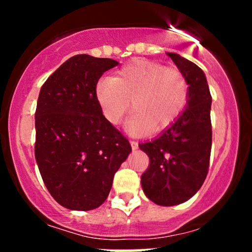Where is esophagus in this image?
<instances>
[{"label":"esophagus","mask_w":252,"mask_h":252,"mask_svg":"<svg viewBox=\"0 0 252 252\" xmlns=\"http://www.w3.org/2000/svg\"><path fill=\"white\" fill-rule=\"evenodd\" d=\"M130 144H131V148H132V150H136L137 149V142H135V141H131V142H130Z\"/></svg>","instance_id":"obj_1"}]
</instances>
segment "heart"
<instances>
[{"label":"heart","instance_id":"obj_1","mask_svg":"<svg viewBox=\"0 0 252 252\" xmlns=\"http://www.w3.org/2000/svg\"><path fill=\"white\" fill-rule=\"evenodd\" d=\"M96 94L111 124L122 122L131 102L135 112L126 123L128 130L156 134L168 128L186 108L189 84L176 68L137 59L123 66L115 78L100 80Z\"/></svg>","mask_w":252,"mask_h":252}]
</instances>
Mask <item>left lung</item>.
<instances>
[{"label": "left lung", "mask_w": 252, "mask_h": 252, "mask_svg": "<svg viewBox=\"0 0 252 252\" xmlns=\"http://www.w3.org/2000/svg\"><path fill=\"white\" fill-rule=\"evenodd\" d=\"M167 56L189 84L186 108L162 134L138 147L150 160L141 176L144 194L160 206H174L192 198L206 179L212 146V97L198 65L176 53Z\"/></svg>", "instance_id": "obj_1"}]
</instances>
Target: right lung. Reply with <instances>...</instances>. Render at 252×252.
<instances>
[{
	"mask_svg": "<svg viewBox=\"0 0 252 252\" xmlns=\"http://www.w3.org/2000/svg\"><path fill=\"white\" fill-rule=\"evenodd\" d=\"M116 65L108 58L74 56L40 90L35 160L48 192L68 210L99 207L131 152L129 141L104 117L97 100L98 80Z\"/></svg>",
	"mask_w": 252,
	"mask_h": 252,
	"instance_id": "obj_1",
	"label": "right lung"
}]
</instances>
